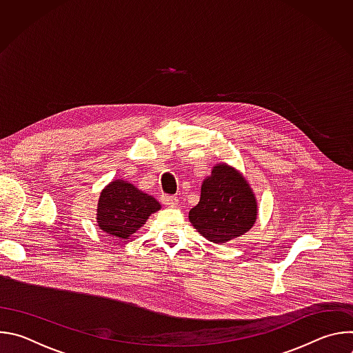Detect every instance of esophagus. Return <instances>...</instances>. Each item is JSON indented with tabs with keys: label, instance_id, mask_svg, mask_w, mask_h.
<instances>
[{
	"label": "esophagus",
	"instance_id": "1",
	"mask_svg": "<svg viewBox=\"0 0 353 353\" xmlns=\"http://www.w3.org/2000/svg\"><path fill=\"white\" fill-rule=\"evenodd\" d=\"M162 203L168 207H176L179 204V199L173 195H163L162 196Z\"/></svg>",
	"mask_w": 353,
	"mask_h": 353
}]
</instances>
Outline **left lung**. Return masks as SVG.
<instances>
[{
  "mask_svg": "<svg viewBox=\"0 0 353 353\" xmlns=\"http://www.w3.org/2000/svg\"><path fill=\"white\" fill-rule=\"evenodd\" d=\"M259 204L245 177L228 163H216L201 184L199 203L188 219L207 240L222 244L240 237L254 226Z\"/></svg>",
  "mask_w": 353,
  "mask_h": 353,
  "instance_id": "obj_1",
  "label": "left lung"
}]
</instances>
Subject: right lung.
Returning a JSON list of instances; mask_svg holds the SVG:
<instances>
[{"mask_svg": "<svg viewBox=\"0 0 353 353\" xmlns=\"http://www.w3.org/2000/svg\"><path fill=\"white\" fill-rule=\"evenodd\" d=\"M161 208L152 195L123 179H114L100 191L96 222L108 234L127 240Z\"/></svg>", "mask_w": 353, "mask_h": 353, "instance_id": "add662e5", "label": "right lung"}]
</instances>
